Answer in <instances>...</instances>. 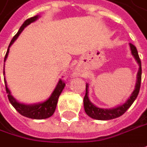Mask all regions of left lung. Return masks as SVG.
<instances>
[{
	"label": "left lung",
	"mask_w": 147,
	"mask_h": 147,
	"mask_svg": "<svg viewBox=\"0 0 147 147\" xmlns=\"http://www.w3.org/2000/svg\"><path fill=\"white\" fill-rule=\"evenodd\" d=\"M130 48L131 51V55L134 56L135 59L136 60L137 63L139 64V70L137 73V80H136V86H135V90L132 92L131 95L130 96L126 102H124L123 104L119 105L117 107H114L112 109H105V108H99L95 105H93L92 102H90V100L88 98V84H86V93H85L84 98V106L85 113L88 114V116H89L90 117H92L93 119H97V120H111L117 118L118 117L121 116L122 114H124L127 110L131 106V104L134 102V101L137 98V95L140 91V88H141V82H142V63L141 59L139 58L137 49L135 47V45H133L132 44L130 43Z\"/></svg>",
	"instance_id": "1"
}]
</instances>
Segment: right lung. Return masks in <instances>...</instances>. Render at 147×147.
<instances>
[{
  "mask_svg": "<svg viewBox=\"0 0 147 147\" xmlns=\"http://www.w3.org/2000/svg\"><path fill=\"white\" fill-rule=\"evenodd\" d=\"M39 16H35L31 18L27 19L26 21L23 23V25L20 26L19 31L17 34L13 37V39L11 40V43L9 45V47L7 49V52L5 54V59H4V62L6 60L7 56L9 54V50H10V47L11 45L15 42V40L18 38L20 34L23 31V30L26 28V26H29L30 23H32L34 21H35L37 19L39 18ZM4 74H5V70L3 71ZM5 80V90L7 92V97L11 103V105L16 108V110L19 113L21 114L22 116L29 117V118H32V119H45L48 118L49 117H51L55 111V108L57 106V102H58V99L59 95L61 94L63 89L65 86L64 82L62 79H60L58 83V84L55 88L54 92H52L51 96L46 101L40 102V103H36V104H24V103H20L17 102L16 99L13 98V96L11 94V92L9 90V88H7V84H6V81L5 78H4Z\"/></svg>",
  "mask_w": 147,
  "mask_h": 147,
  "instance_id": "add662e5",
  "label": "right lung"
}]
</instances>
